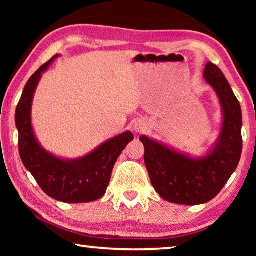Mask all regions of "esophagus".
<instances>
[{"instance_id":"34e87169","label":"esophagus","mask_w":256,"mask_h":256,"mask_svg":"<svg viewBox=\"0 0 256 256\" xmlns=\"http://www.w3.org/2000/svg\"><path fill=\"white\" fill-rule=\"evenodd\" d=\"M146 124L144 122H141V120H138V122L134 123L133 125V130L134 132L136 133H141V132H144L146 131Z\"/></svg>"}]
</instances>
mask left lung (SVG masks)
<instances>
[{
    "label": "left lung",
    "instance_id": "obj_1",
    "mask_svg": "<svg viewBox=\"0 0 256 256\" xmlns=\"http://www.w3.org/2000/svg\"><path fill=\"white\" fill-rule=\"evenodd\" d=\"M203 76L214 89L224 114L222 132L206 157L192 158L148 136H140L151 184L164 200L177 204H202L218 196L236 170L242 156L240 102L222 70L214 63H206Z\"/></svg>",
    "mask_w": 256,
    "mask_h": 256
}]
</instances>
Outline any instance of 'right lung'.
Wrapping results in <instances>:
<instances>
[{
	"label": "right lung",
	"mask_w": 256,
	"mask_h": 256,
	"mask_svg": "<svg viewBox=\"0 0 256 256\" xmlns=\"http://www.w3.org/2000/svg\"><path fill=\"white\" fill-rule=\"evenodd\" d=\"M58 56L38 68L24 86L16 110L19 154L24 167L48 196L66 203L92 202L106 193L116 160L134 136L131 132H124L84 157L73 160L55 157L38 144L32 125L34 94L42 72Z\"/></svg>",
	"instance_id": "add662e5"
}]
</instances>
